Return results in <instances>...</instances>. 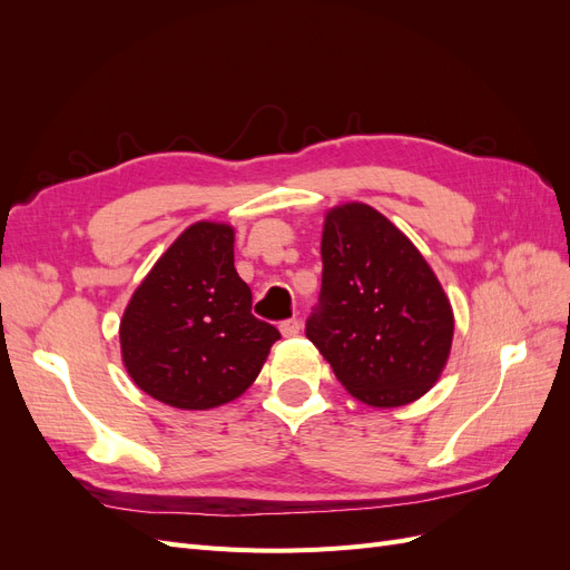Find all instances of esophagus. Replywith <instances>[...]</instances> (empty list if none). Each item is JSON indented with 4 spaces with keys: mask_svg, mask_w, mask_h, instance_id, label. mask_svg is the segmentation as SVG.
I'll use <instances>...</instances> for the list:
<instances>
[{
    "mask_svg": "<svg viewBox=\"0 0 570 570\" xmlns=\"http://www.w3.org/2000/svg\"><path fill=\"white\" fill-rule=\"evenodd\" d=\"M299 331H302V323L297 318H287L281 323V333L285 337H295V335H299Z\"/></svg>",
    "mask_w": 570,
    "mask_h": 570,
    "instance_id": "34e87169",
    "label": "esophagus"
}]
</instances>
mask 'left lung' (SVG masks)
Returning <instances> with one entry per match:
<instances>
[{
	"mask_svg": "<svg viewBox=\"0 0 570 570\" xmlns=\"http://www.w3.org/2000/svg\"><path fill=\"white\" fill-rule=\"evenodd\" d=\"M321 258V306L306 337L366 406L421 400L440 381L454 340V312L435 271L364 202L325 212Z\"/></svg>",
	"mask_w": 570,
	"mask_h": 570,
	"instance_id": "obj_1",
	"label": "left lung"
}]
</instances>
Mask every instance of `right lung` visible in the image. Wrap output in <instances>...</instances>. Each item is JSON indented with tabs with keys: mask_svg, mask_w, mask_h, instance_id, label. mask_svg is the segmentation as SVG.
I'll list each match as a JSON object with an SVG mask.
<instances>
[{
	"mask_svg": "<svg viewBox=\"0 0 570 570\" xmlns=\"http://www.w3.org/2000/svg\"><path fill=\"white\" fill-rule=\"evenodd\" d=\"M278 337L252 316V289L235 271V228L218 220H197L174 239L118 325L130 381L183 411L245 394Z\"/></svg>",
	"mask_w": 570,
	"mask_h": 570,
	"instance_id": "add662e5",
	"label": "right lung"
}]
</instances>
